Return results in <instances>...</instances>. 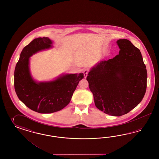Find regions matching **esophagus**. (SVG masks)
<instances>
[{
	"label": "esophagus",
	"mask_w": 159,
	"mask_h": 159,
	"mask_svg": "<svg viewBox=\"0 0 159 159\" xmlns=\"http://www.w3.org/2000/svg\"><path fill=\"white\" fill-rule=\"evenodd\" d=\"M89 72V69L86 68V69H84V70H83V74H84V78H86V77H87Z\"/></svg>",
	"instance_id": "34e87169"
}]
</instances>
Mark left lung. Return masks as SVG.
I'll return each instance as SVG.
<instances>
[{
    "label": "left lung",
    "mask_w": 159,
    "mask_h": 159,
    "mask_svg": "<svg viewBox=\"0 0 159 159\" xmlns=\"http://www.w3.org/2000/svg\"><path fill=\"white\" fill-rule=\"evenodd\" d=\"M116 43L119 54L98 63L86 78L97 108L112 116H123L135 108L147 87V70L139 49L126 39Z\"/></svg>",
    "instance_id": "obj_1"
}]
</instances>
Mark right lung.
I'll use <instances>...</instances> for the list:
<instances>
[{
  "instance_id": "right-lung-1",
  "label": "right lung",
  "mask_w": 159,
  "mask_h": 159,
  "mask_svg": "<svg viewBox=\"0 0 159 159\" xmlns=\"http://www.w3.org/2000/svg\"><path fill=\"white\" fill-rule=\"evenodd\" d=\"M48 37L33 39L21 52L15 67V89L17 96L25 106L33 111L49 114L60 111L70 102L73 94L83 73L66 74L53 81L35 82L29 69V58L34 53L52 47Z\"/></svg>"
}]
</instances>
